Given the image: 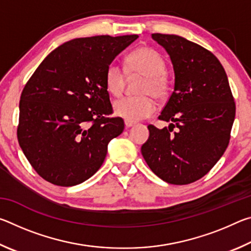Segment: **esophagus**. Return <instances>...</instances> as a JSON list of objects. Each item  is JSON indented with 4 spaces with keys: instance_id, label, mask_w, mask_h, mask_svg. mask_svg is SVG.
Wrapping results in <instances>:
<instances>
[{
    "instance_id": "1",
    "label": "esophagus",
    "mask_w": 251,
    "mask_h": 251,
    "mask_svg": "<svg viewBox=\"0 0 251 251\" xmlns=\"http://www.w3.org/2000/svg\"><path fill=\"white\" fill-rule=\"evenodd\" d=\"M134 125H135V123H133V122H128V121H125V126H126V128H129V127L134 126Z\"/></svg>"
}]
</instances>
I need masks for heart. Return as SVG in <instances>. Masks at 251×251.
<instances>
[{"mask_svg": "<svg viewBox=\"0 0 251 251\" xmlns=\"http://www.w3.org/2000/svg\"><path fill=\"white\" fill-rule=\"evenodd\" d=\"M127 69L131 75H143L138 93L141 96L122 97L114 103V113L128 122H137L150 117L156 110L152 97L164 99L168 91V82L165 71L164 58L156 50L143 46L133 50L127 57ZM126 74L117 62H112L106 69L105 84L107 91L114 96H120L124 91Z\"/></svg>", "mask_w": 251, "mask_h": 251, "instance_id": "obj_1", "label": "heart"}]
</instances>
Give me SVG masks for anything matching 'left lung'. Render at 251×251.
<instances>
[{
	"label": "left lung",
	"instance_id": "left-lung-1",
	"mask_svg": "<svg viewBox=\"0 0 251 251\" xmlns=\"http://www.w3.org/2000/svg\"><path fill=\"white\" fill-rule=\"evenodd\" d=\"M151 37L171 57L175 85L158 117L169 125L148 126L142 154L160 179L187 185L205 176L224 155L236 105L226 72L214 54L174 34Z\"/></svg>",
	"mask_w": 251,
	"mask_h": 251
}]
</instances>
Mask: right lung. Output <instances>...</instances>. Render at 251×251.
Here are the masks:
<instances>
[{
  "label": "right lung",
  "instance_id": "add662e5",
  "mask_svg": "<svg viewBox=\"0 0 251 251\" xmlns=\"http://www.w3.org/2000/svg\"><path fill=\"white\" fill-rule=\"evenodd\" d=\"M138 35L71 40L52 50L25 85L18 139L45 180L69 187L103 165L108 143L124 130L105 84L107 66Z\"/></svg>",
  "mask_w": 251,
  "mask_h": 251
}]
</instances>
